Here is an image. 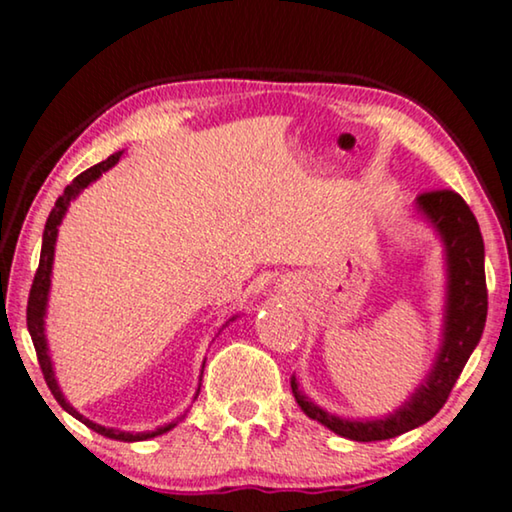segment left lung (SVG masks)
<instances>
[{
	"label": "left lung",
	"instance_id": "obj_1",
	"mask_svg": "<svg viewBox=\"0 0 512 512\" xmlns=\"http://www.w3.org/2000/svg\"><path fill=\"white\" fill-rule=\"evenodd\" d=\"M417 212L438 230L445 249L447 293L443 342L436 361L408 401L382 419H342L314 405L298 389L291 377L293 396L300 410L314 422L342 438L373 443V440L396 438L417 429L436 417L447 396L459 380L468 356L478 347L487 321V282H485V242L471 207L454 191H431L417 198Z\"/></svg>",
	"mask_w": 512,
	"mask_h": 512
}]
</instances>
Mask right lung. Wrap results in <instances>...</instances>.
I'll list each match as a JSON object with an SVG mask.
<instances>
[{"label":"right lung","instance_id":"1","mask_svg":"<svg viewBox=\"0 0 512 512\" xmlns=\"http://www.w3.org/2000/svg\"><path fill=\"white\" fill-rule=\"evenodd\" d=\"M123 151L114 153V156H109L107 160H102V163H97L90 167V170L81 172L79 177H76L72 184L65 188V193L60 195L58 200H55V207L51 209V214H48V221H46V228H44V240H41V256H39V268H37V275H34V282H32V289H30V300H27V331L32 335V342H34V349H37V359H39V366H41V373H44V380L48 384V389H51V394L55 396V401L60 403L62 410H67L69 415L79 419L88 426V429H93L95 433H100V436H107L111 440H123V443H135V440H149V438H156V436H163L170 429L177 426V422L181 417L174 419V422L165 424V426H158L156 431H144V433H130V431H118V429H107V426L102 424H95L90 422L88 417H83L81 412H76L72 405L67 403V398L62 396V391L58 387V380H55V373H53V361H51V354H48V342H46V333H44V324H46V305H48V291H51V272H53V256H55V240H58V226L65 219L67 214V207L69 202H72L76 195H79L83 188H88L93 181H97L102 177L104 172L111 170L118 160H121ZM235 319V317H233ZM230 319V321H233ZM205 368V366H202ZM200 394V387L195 391V398Z\"/></svg>","mask_w":512,"mask_h":512}]
</instances>
